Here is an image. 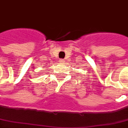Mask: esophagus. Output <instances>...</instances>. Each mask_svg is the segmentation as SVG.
I'll return each mask as SVG.
<instances>
[{
	"instance_id": "obj_1",
	"label": "esophagus",
	"mask_w": 128,
	"mask_h": 128,
	"mask_svg": "<svg viewBox=\"0 0 128 128\" xmlns=\"http://www.w3.org/2000/svg\"><path fill=\"white\" fill-rule=\"evenodd\" d=\"M59 62H60V63H64V62H65V60H63V59H60Z\"/></svg>"
}]
</instances>
